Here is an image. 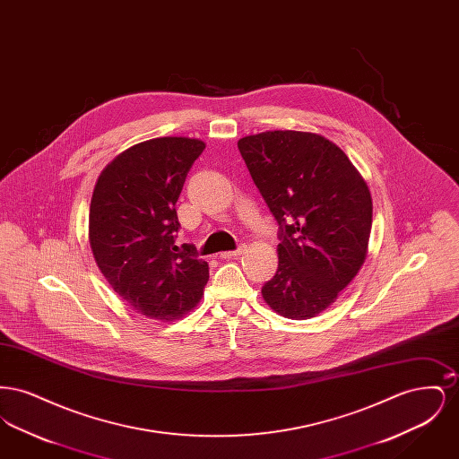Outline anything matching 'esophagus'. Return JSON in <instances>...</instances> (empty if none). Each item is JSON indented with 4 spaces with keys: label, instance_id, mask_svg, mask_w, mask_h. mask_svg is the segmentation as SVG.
<instances>
[{
    "label": "esophagus",
    "instance_id": "obj_1",
    "mask_svg": "<svg viewBox=\"0 0 459 459\" xmlns=\"http://www.w3.org/2000/svg\"><path fill=\"white\" fill-rule=\"evenodd\" d=\"M242 249H244V246H239L236 251H223V253H220V258L221 260H229V258H238L240 253H242Z\"/></svg>",
    "mask_w": 459,
    "mask_h": 459
}]
</instances>
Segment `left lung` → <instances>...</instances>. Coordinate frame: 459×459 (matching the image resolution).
<instances>
[{
  "instance_id": "obj_1",
  "label": "left lung",
  "mask_w": 459,
  "mask_h": 459,
  "mask_svg": "<svg viewBox=\"0 0 459 459\" xmlns=\"http://www.w3.org/2000/svg\"><path fill=\"white\" fill-rule=\"evenodd\" d=\"M279 223V268L263 299L292 320L335 303L365 263L370 189L346 153L313 132L266 131L238 143Z\"/></svg>"
}]
</instances>
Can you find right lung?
I'll use <instances>...</instances> for the list:
<instances>
[{"mask_svg": "<svg viewBox=\"0 0 459 459\" xmlns=\"http://www.w3.org/2000/svg\"><path fill=\"white\" fill-rule=\"evenodd\" d=\"M204 143L156 137L118 154L98 177L89 244L111 289L141 315L175 320L199 303L208 263L175 246V203Z\"/></svg>", "mask_w": 459, "mask_h": 459, "instance_id": "obj_1", "label": "right lung"}]
</instances>
